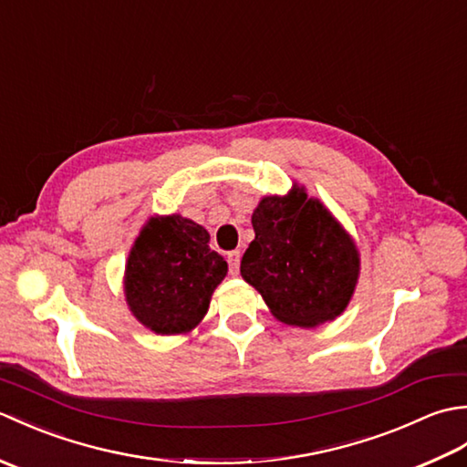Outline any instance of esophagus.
Returning a JSON list of instances; mask_svg holds the SVG:
<instances>
[{
	"instance_id": "34e87169",
	"label": "esophagus",
	"mask_w": 467,
	"mask_h": 467,
	"mask_svg": "<svg viewBox=\"0 0 467 467\" xmlns=\"http://www.w3.org/2000/svg\"><path fill=\"white\" fill-rule=\"evenodd\" d=\"M226 261H228V271H231L233 276L239 275V266H241V253L239 251H233L226 254Z\"/></svg>"
}]
</instances>
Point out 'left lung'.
Returning <instances> with one entry per match:
<instances>
[{
  "instance_id": "left-lung-1",
  "label": "left lung",
  "mask_w": 467,
  "mask_h": 467,
  "mask_svg": "<svg viewBox=\"0 0 467 467\" xmlns=\"http://www.w3.org/2000/svg\"><path fill=\"white\" fill-rule=\"evenodd\" d=\"M251 223L254 241L241 275L276 319L295 327L337 319L355 293L361 259L329 208L295 182L285 196L261 198Z\"/></svg>"
}]
</instances>
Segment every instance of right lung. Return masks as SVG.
Wrapping results in <instances>:
<instances>
[{
    "label": "right lung",
    "mask_w": 467,
    "mask_h": 467,
    "mask_svg": "<svg viewBox=\"0 0 467 467\" xmlns=\"http://www.w3.org/2000/svg\"><path fill=\"white\" fill-rule=\"evenodd\" d=\"M211 234L182 214L150 216L128 253L124 296L138 323L156 335H184L204 319L228 265Z\"/></svg>",
    "instance_id": "1"
}]
</instances>
